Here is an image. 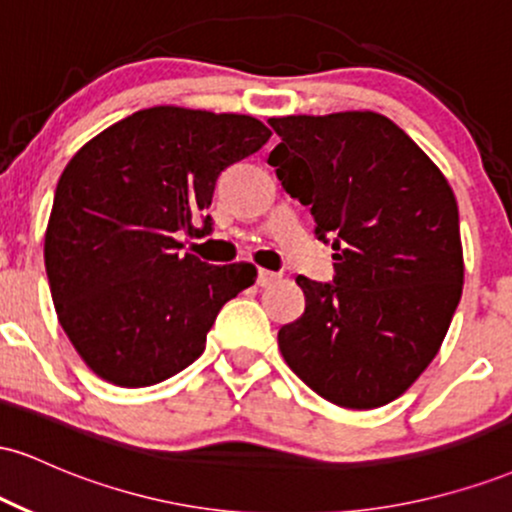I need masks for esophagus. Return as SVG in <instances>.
Here are the masks:
<instances>
[{
  "label": "esophagus",
  "mask_w": 512,
  "mask_h": 512,
  "mask_svg": "<svg viewBox=\"0 0 512 512\" xmlns=\"http://www.w3.org/2000/svg\"><path fill=\"white\" fill-rule=\"evenodd\" d=\"M276 281H279V274L276 272H269V269H260V272H257V286H262V289L276 284Z\"/></svg>",
  "instance_id": "1"
}]
</instances>
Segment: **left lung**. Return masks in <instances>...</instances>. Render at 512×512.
Instances as JSON below:
<instances>
[{"label":"left lung","instance_id":"left-lung-1","mask_svg":"<svg viewBox=\"0 0 512 512\" xmlns=\"http://www.w3.org/2000/svg\"><path fill=\"white\" fill-rule=\"evenodd\" d=\"M269 166L332 240L334 281L298 276L305 313L279 330L284 361L346 409L407 392L438 354L462 296L452 187L404 129L370 110L269 117Z\"/></svg>","mask_w":512,"mask_h":512}]
</instances>
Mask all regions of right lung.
<instances>
[{
    "label": "right lung",
    "instance_id": "1",
    "mask_svg": "<svg viewBox=\"0 0 512 512\" xmlns=\"http://www.w3.org/2000/svg\"><path fill=\"white\" fill-rule=\"evenodd\" d=\"M272 137L250 115L156 105L81 146L45 231L57 320L98 378L156 385L202 356L223 303L255 284L248 262L214 264L180 236L211 231L216 178ZM203 219V228L194 223Z\"/></svg>",
    "mask_w": 512,
    "mask_h": 512
}]
</instances>
